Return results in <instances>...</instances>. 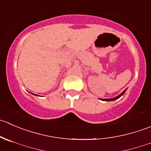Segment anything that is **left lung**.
I'll return each mask as SVG.
<instances>
[{"mask_svg": "<svg viewBox=\"0 0 151 151\" xmlns=\"http://www.w3.org/2000/svg\"><path fill=\"white\" fill-rule=\"evenodd\" d=\"M126 90H127V89H125V90L124 91H122V93H120V94L118 95L117 96H116V97H114V98H111V99H101V100H103V101H114V100H116V99H119V98L120 97V96H122V95L124 94V93H125V92L126 91Z\"/></svg>", "mask_w": 151, "mask_h": 151, "instance_id": "obj_1", "label": "left lung"}]
</instances>
